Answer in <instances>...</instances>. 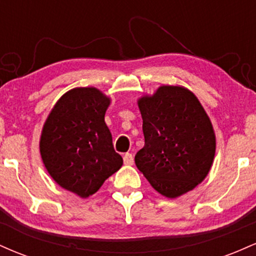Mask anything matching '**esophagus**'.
Returning <instances> with one entry per match:
<instances>
[{"mask_svg": "<svg viewBox=\"0 0 256 256\" xmlns=\"http://www.w3.org/2000/svg\"><path fill=\"white\" fill-rule=\"evenodd\" d=\"M124 164L128 166L134 165V156H132V154H130V152H126L124 155Z\"/></svg>", "mask_w": 256, "mask_h": 256, "instance_id": "esophagus-1", "label": "esophagus"}]
</instances>
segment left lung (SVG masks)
<instances>
[{
    "label": "left lung",
    "mask_w": 256,
    "mask_h": 256,
    "mask_svg": "<svg viewBox=\"0 0 256 256\" xmlns=\"http://www.w3.org/2000/svg\"><path fill=\"white\" fill-rule=\"evenodd\" d=\"M144 146L137 168L166 198L192 190L206 178L216 154V134L204 107L190 90L162 85L138 100Z\"/></svg>",
    "instance_id": "1"
}]
</instances>
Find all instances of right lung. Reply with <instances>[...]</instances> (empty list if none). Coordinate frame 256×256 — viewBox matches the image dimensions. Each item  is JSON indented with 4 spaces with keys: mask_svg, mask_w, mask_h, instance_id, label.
<instances>
[{
    "mask_svg": "<svg viewBox=\"0 0 256 256\" xmlns=\"http://www.w3.org/2000/svg\"><path fill=\"white\" fill-rule=\"evenodd\" d=\"M110 104L96 88H74L61 96L44 122V166L61 188L80 198L95 194L122 166L104 122Z\"/></svg>",
    "mask_w": 256,
    "mask_h": 256,
    "instance_id": "obj_1",
    "label": "right lung"
}]
</instances>
